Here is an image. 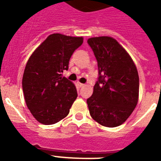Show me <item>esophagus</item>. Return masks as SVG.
<instances>
[{
	"label": "esophagus",
	"mask_w": 161,
	"mask_h": 161,
	"mask_svg": "<svg viewBox=\"0 0 161 161\" xmlns=\"http://www.w3.org/2000/svg\"><path fill=\"white\" fill-rule=\"evenodd\" d=\"M78 85L79 86V87H83V86H84V84H83V83H79V82H78Z\"/></svg>",
	"instance_id": "esophagus-1"
}]
</instances>
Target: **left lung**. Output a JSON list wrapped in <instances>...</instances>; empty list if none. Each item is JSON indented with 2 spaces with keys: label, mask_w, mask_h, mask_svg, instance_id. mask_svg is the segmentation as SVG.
I'll list each match as a JSON object with an SVG mask.
<instances>
[{
  "label": "left lung",
  "mask_w": 161,
  "mask_h": 161,
  "mask_svg": "<svg viewBox=\"0 0 161 161\" xmlns=\"http://www.w3.org/2000/svg\"><path fill=\"white\" fill-rule=\"evenodd\" d=\"M98 78L87 99L91 117L105 127H117L130 117L139 99L137 68L125 49L110 36L91 37Z\"/></svg>",
  "instance_id": "1"
}]
</instances>
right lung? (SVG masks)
<instances>
[{
  "label": "right lung",
  "mask_w": 161,
  "mask_h": 161,
  "mask_svg": "<svg viewBox=\"0 0 161 161\" xmlns=\"http://www.w3.org/2000/svg\"><path fill=\"white\" fill-rule=\"evenodd\" d=\"M83 38L54 33L29 58L22 78L26 106L39 123L53 125L68 114L78 97L75 85L63 72Z\"/></svg>",
  "instance_id": "1"
}]
</instances>
